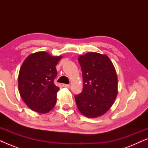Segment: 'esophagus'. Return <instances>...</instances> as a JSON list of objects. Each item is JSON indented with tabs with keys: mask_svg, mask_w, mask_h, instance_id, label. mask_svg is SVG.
I'll list each match as a JSON object with an SVG mask.
<instances>
[{
	"mask_svg": "<svg viewBox=\"0 0 148 148\" xmlns=\"http://www.w3.org/2000/svg\"><path fill=\"white\" fill-rule=\"evenodd\" d=\"M62 86L64 87V88H70V85L69 84H62Z\"/></svg>",
	"mask_w": 148,
	"mask_h": 148,
	"instance_id": "esophagus-1",
	"label": "esophagus"
}]
</instances>
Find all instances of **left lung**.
Here are the masks:
<instances>
[{
    "mask_svg": "<svg viewBox=\"0 0 148 148\" xmlns=\"http://www.w3.org/2000/svg\"><path fill=\"white\" fill-rule=\"evenodd\" d=\"M83 75V90L75 96L77 106L88 118H96L108 111L117 96L118 80L108 56L88 52L78 58Z\"/></svg>",
    "mask_w": 148,
    "mask_h": 148,
    "instance_id": "1",
    "label": "left lung"
}]
</instances>
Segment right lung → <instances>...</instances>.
I'll list each match as a JSON object with an SVG mask.
<instances>
[{
  "mask_svg": "<svg viewBox=\"0 0 148 148\" xmlns=\"http://www.w3.org/2000/svg\"><path fill=\"white\" fill-rule=\"evenodd\" d=\"M61 56H52L46 52L30 54L22 64L18 77L21 98L35 112H48L55 106L59 88L54 84L57 75L56 65Z\"/></svg>",
  "mask_w": 148,
  "mask_h": 148,
  "instance_id": "right-lung-1",
  "label": "right lung"
}]
</instances>
